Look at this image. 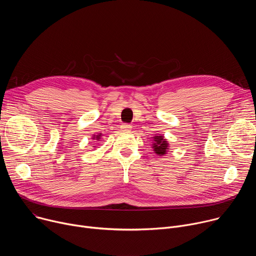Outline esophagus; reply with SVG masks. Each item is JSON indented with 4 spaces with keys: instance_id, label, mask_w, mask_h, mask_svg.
Instances as JSON below:
<instances>
[{
    "instance_id": "obj_1",
    "label": "esophagus",
    "mask_w": 256,
    "mask_h": 256,
    "mask_svg": "<svg viewBox=\"0 0 256 256\" xmlns=\"http://www.w3.org/2000/svg\"><path fill=\"white\" fill-rule=\"evenodd\" d=\"M120 128H122V130H124V132H130V130H132V126L128 124H122Z\"/></svg>"
}]
</instances>
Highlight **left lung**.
Listing matches in <instances>:
<instances>
[{
	"label": "left lung",
	"mask_w": 256,
	"mask_h": 256,
	"mask_svg": "<svg viewBox=\"0 0 256 256\" xmlns=\"http://www.w3.org/2000/svg\"><path fill=\"white\" fill-rule=\"evenodd\" d=\"M153 147H154L155 153H156L157 155L161 156V155L166 154L168 144L166 142V140L163 138L161 136H155V138H154Z\"/></svg>",
	"instance_id": "obj_1"
}]
</instances>
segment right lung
Listing matches in <instances>:
<instances>
[{
    "label": "right lung",
    "mask_w": 256,
    "mask_h": 256,
    "mask_svg": "<svg viewBox=\"0 0 256 256\" xmlns=\"http://www.w3.org/2000/svg\"><path fill=\"white\" fill-rule=\"evenodd\" d=\"M99 136H100V134H98L97 136H96V140H99Z\"/></svg>",
    "instance_id": "right-lung-1"
}]
</instances>
